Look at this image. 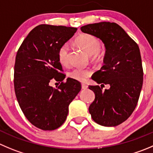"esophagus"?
<instances>
[{
	"mask_svg": "<svg viewBox=\"0 0 153 153\" xmlns=\"http://www.w3.org/2000/svg\"><path fill=\"white\" fill-rule=\"evenodd\" d=\"M88 88V85L85 83H82V89H86Z\"/></svg>",
	"mask_w": 153,
	"mask_h": 153,
	"instance_id": "obj_1",
	"label": "esophagus"
}]
</instances>
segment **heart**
I'll list each match as a JSON object with an SVG mask.
<instances>
[{
	"mask_svg": "<svg viewBox=\"0 0 153 153\" xmlns=\"http://www.w3.org/2000/svg\"><path fill=\"white\" fill-rule=\"evenodd\" d=\"M76 44L91 56L94 60H100L103 56V51L101 49V42L97 37L91 34H82L75 40ZM58 59L62 66L69 65V46L63 44L58 50ZM92 74L90 68H76L68 73L69 77L78 81H85Z\"/></svg>",
	"mask_w": 153,
	"mask_h": 153,
	"instance_id": "1",
	"label": "heart"
}]
</instances>
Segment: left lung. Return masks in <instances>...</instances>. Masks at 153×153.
<instances>
[{"label":"left lung","mask_w":153,"mask_h":153,"mask_svg":"<svg viewBox=\"0 0 153 153\" xmlns=\"http://www.w3.org/2000/svg\"><path fill=\"white\" fill-rule=\"evenodd\" d=\"M81 30L93 34L104 43V65L91 78L97 83L110 85L104 91L99 85L88 86L95 94L88 108L89 113L97 124L116 126L128 119L139 99L143 80L139 46L114 22L86 25L81 27Z\"/></svg>","instance_id":"left-lung-1"}]
</instances>
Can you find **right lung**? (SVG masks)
Here are the masks:
<instances>
[{
  "label": "right lung",
  "mask_w": 153,
  "mask_h": 153,
  "mask_svg": "<svg viewBox=\"0 0 153 153\" xmlns=\"http://www.w3.org/2000/svg\"><path fill=\"white\" fill-rule=\"evenodd\" d=\"M77 28L40 25L30 31L18 49L14 66V88L19 107L35 127L52 131L67 119L68 107L81 90L79 81L68 78L58 59V50ZM52 79L61 84L50 86Z\"/></svg>",
  "instance_id": "add662e5"
}]
</instances>
